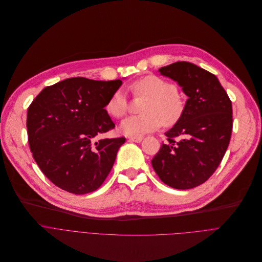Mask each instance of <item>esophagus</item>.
I'll return each mask as SVG.
<instances>
[{
    "label": "esophagus",
    "instance_id": "esophagus-1",
    "mask_svg": "<svg viewBox=\"0 0 262 262\" xmlns=\"http://www.w3.org/2000/svg\"><path fill=\"white\" fill-rule=\"evenodd\" d=\"M129 140L134 143H141L143 141V136H130Z\"/></svg>",
    "mask_w": 262,
    "mask_h": 262
}]
</instances>
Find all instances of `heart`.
<instances>
[{"instance_id": "b5f03b06", "label": "heart", "mask_w": 262, "mask_h": 262, "mask_svg": "<svg viewBox=\"0 0 262 262\" xmlns=\"http://www.w3.org/2000/svg\"><path fill=\"white\" fill-rule=\"evenodd\" d=\"M134 94L146 96L143 111L140 115H131L120 124V130L132 136L144 135L159 129L162 124L171 126L181 118L184 111V102L178 95L174 83L159 76L149 75L135 81L131 85ZM111 116L120 118L127 113L128 98L122 89L116 90L105 105Z\"/></svg>"}]
</instances>
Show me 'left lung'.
I'll return each mask as SVG.
<instances>
[{"instance_id": "8db88e82", "label": "left lung", "mask_w": 262, "mask_h": 262, "mask_svg": "<svg viewBox=\"0 0 262 262\" xmlns=\"http://www.w3.org/2000/svg\"><path fill=\"white\" fill-rule=\"evenodd\" d=\"M159 72L188 99L151 164L166 185L190 189L207 181L225 155L233 129L232 101L216 76L193 63L179 61Z\"/></svg>"}]
</instances>
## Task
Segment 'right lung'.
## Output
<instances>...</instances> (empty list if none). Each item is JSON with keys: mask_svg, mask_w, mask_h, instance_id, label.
Returning a JSON list of instances; mask_svg holds the SVG:
<instances>
[{"mask_svg": "<svg viewBox=\"0 0 262 262\" xmlns=\"http://www.w3.org/2000/svg\"><path fill=\"white\" fill-rule=\"evenodd\" d=\"M120 79L74 77L43 89L27 111L30 151L56 186L84 194L101 186L125 137L98 138L115 127L104 109Z\"/></svg>", "mask_w": 262, "mask_h": 262, "instance_id": "right-lung-1", "label": "right lung"}]
</instances>
